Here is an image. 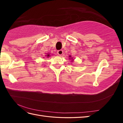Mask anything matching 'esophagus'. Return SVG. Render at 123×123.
Returning a JSON list of instances; mask_svg holds the SVG:
<instances>
[{
	"label": "esophagus",
	"instance_id": "esophagus-1",
	"mask_svg": "<svg viewBox=\"0 0 123 123\" xmlns=\"http://www.w3.org/2000/svg\"><path fill=\"white\" fill-rule=\"evenodd\" d=\"M63 53V51L62 50H58L57 51V54L59 55H62Z\"/></svg>",
	"mask_w": 123,
	"mask_h": 123
}]
</instances>
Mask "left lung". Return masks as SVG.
Segmentation results:
<instances>
[{"label": "left lung", "mask_w": 123, "mask_h": 123, "mask_svg": "<svg viewBox=\"0 0 123 123\" xmlns=\"http://www.w3.org/2000/svg\"><path fill=\"white\" fill-rule=\"evenodd\" d=\"M70 57H71V56H70Z\"/></svg>", "instance_id": "left-lung-1"}]
</instances>
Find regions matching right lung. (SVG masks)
Returning a JSON list of instances; mask_svg holds the SVG:
<instances>
[{
	"instance_id": "right-lung-1",
	"label": "right lung",
	"mask_w": 123,
	"mask_h": 123,
	"mask_svg": "<svg viewBox=\"0 0 123 123\" xmlns=\"http://www.w3.org/2000/svg\"><path fill=\"white\" fill-rule=\"evenodd\" d=\"M47 56H48V57H49V56H50V55H49V54H48V55H47Z\"/></svg>"
}]
</instances>
